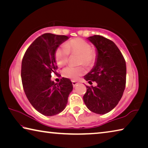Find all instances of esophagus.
Listing matches in <instances>:
<instances>
[{"label": "esophagus", "instance_id": "obj_1", "mask_svg": "<svg viewBox=\"0 0 148 148\" xmlns=\"http://www.w3.org/2000/svg\"><path fill=\"white\" fill-rule=\"evenodd\" d=\"M72 85H73V87H76L77 85H78V82H77L76 81H72Z\"/></svg>", "mask_w": 148, "mask_h": 148}]
</instances>
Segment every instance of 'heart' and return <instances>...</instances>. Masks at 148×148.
<instances>
[{"instance_id": "obj_1", "label": "heart", "mask_w": 148, "mask_h": 148, "mask_svg": "<svg viewBox=\"0 0 148 148\" xmlns=\"http://www.w3.org/2000/svg\"><path fill=\"white\" fill-rule=\"evenodd\" d=\"M70 53H79V63L85 64L91 67L97 60V52L91 48L88 42L79 38H73L69 40L65 46L57 47L55 52V58L59 66H63L68 63ZM86 70L84 66H72L65 68L62 71V76L72 80H77L86 73Z\"/></svg>"}]
</instances>
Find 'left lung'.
I'll list each match as a JSON object with an SVG mask.
<instances>
[{
    "label": "left lung",
    "instance_id": "obj_1",
    "mask_svg": "<svg viewBox=\"0 0 148 148\" xmlns=\"http://www.w3.org/2000/svg\"><path fill=\"white\" fill-rule=\"evenodd\" d=\"M89 40L97 50V60L91 71L84 76L97 86H87L84 101L89 110L105 114L118 104L126 85V62L114 42L100 35L90 36Z\"/></svg>",
    "mask_w": 148,
    "mask_h": 148
}]
</instances>
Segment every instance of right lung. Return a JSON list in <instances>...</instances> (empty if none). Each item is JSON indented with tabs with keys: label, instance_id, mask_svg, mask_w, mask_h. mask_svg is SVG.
Here are the masks:
<instances>
[{
	"label": "right lung",
	"instance_id": "right-lung-1",
	"mask_svg": "<svg viewBox=\"0 0 148 148\" xmlns=\"http://www.w3.org/2000/svg\"><path fill=\"white\" fill-rule=\"evenodd\" d=\"M69 38L64 35L45 33L38 37L27 49L21 63V76L24 91L31 105L40 113L52 116L63 110L73 86L62 77L59 84L51 80L57 66L55 52Z\"/></svg>",
	"mask_w": 148,
	"mask_h": 148
}]
</instances>
